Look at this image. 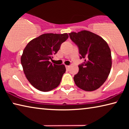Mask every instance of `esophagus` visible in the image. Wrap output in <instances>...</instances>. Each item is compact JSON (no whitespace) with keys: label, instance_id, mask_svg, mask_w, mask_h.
I'll list each match as a JSON object with an SVG mask.
<instances>
[{"label":"esophagus","instance_id":"34e87169","mask_svg":"<svg viewBox=\"0 0 129 129\" xmlns=\"http://www.w3.org/2000/svg\"><path fill=\"white\" fill-rule=\"evenodd\" d=\"M65 67H66V68H67V69H68L69 68V65H65Z\"/></svg>","mask_w":129,"mask_h":129}]
</instances>
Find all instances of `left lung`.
Masks as SVG:
<instances>
[{
	"label": "left lung",
	"instance_id": "1",
	"mask_svg": "<svg viewBox=\"0 0 129 129\" xmlns=\"http://www.w3.org/2000/svg\"><path fill=\"white\" fill-rule=\"evenodd\" d=\"M69 35L78 48L80 59H85L73 77L76 85L88 91L99 89L105 82L112 68L108 44L101 37L88 30L71 32Z\"/></svg>",
	"mask_w": 129,
	"mask_h": 129
}]
</instances>
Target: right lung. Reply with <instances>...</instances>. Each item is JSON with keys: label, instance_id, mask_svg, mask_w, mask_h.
<instances>
[{"label": "right lung", "instance_id": "right-lung-1", "mask_svg": "<svg viewBox=\"0 0 129 129\" xmlns=\"http://www.w3.org/2000/svg\"><path fill=\"white\" fill-rule=\"evenodd\" d=\"M67 34H45L29 41L21 57L23 71L28 81L42 91L53 90L60 84L66 71L64 65L49 61L68 38Z\"/></svg>", "mask_w": 129, "mask_h": 129}]
</instances>
